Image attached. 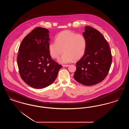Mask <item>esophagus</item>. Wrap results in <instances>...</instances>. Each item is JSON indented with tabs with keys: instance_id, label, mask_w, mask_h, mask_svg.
I'll return each instance as SVG.
<instances>
[{
	"instance_id": "obj_1",
	"label": "esophagus",
	"mask_w": 129,
	"mask_h": 129,
	"mask_svg": "<svg viewBox=\"0 0 129 129\" xmlns=\"http://www.w3.org/2000/svg\"><path fill=\"white\" fill-rule=\"evenodd\" d=\"M62 66H63V67H69V66H70V65H63Z\"/></svg>"
}]
</instances>
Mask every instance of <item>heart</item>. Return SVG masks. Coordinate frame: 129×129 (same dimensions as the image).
<instances>
[{
    "label": "heart",
    "instance_id": "b5f03b06",
    "mask_svg": "<svg viewBox=\"0 0 129 129\" xmlns=\"http://www.w3.org/2000/svg\"><path fill=\"white\" fill-rule=\"evenodd\" d=\"M86 47V40L84 35L76 34L66 30L58 33L55 37V41L49 43L50 54L54 58H59L58 61L66 63L73 59L78 60L84 55Z\"/></svg>",
    "mask_w": 129,
    "mask_h": 129
}]
</instances>
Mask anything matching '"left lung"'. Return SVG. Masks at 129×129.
<instances>
[{"instance_id": "left-lung-1", "label": "left lung", "mask_w": 129, "mask_h": 129, "mask_svg": "<svg viewBox=\"0 0 129 129\" xmlns=\"http://www.w3.org/2000/svg\"><path fill=\"white\" fill-rule=\"evenodd\" d=\"M83 35L86 40V51L76 63L74 78L84 85L92 86L101 82L108 74L111 52L104 36L96 29L86 26Z\"/></svg>"}]
</instances>
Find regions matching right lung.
<instances>
[{
    "instance_id": "right-lung-1",
    "label": "right lung",
    "mask_w": 129,
    "mask_h": 129,
    "mask_svg": "<svg viewBox=\"0 0 129 129\" xmlns=\"http://www.w3.org/2000/svg\"><path fill=\"white\" fill-rule=\"evenodd\" d=\"M49 30L38 27L24 38L17 56L19 72L22 80L35 88H43L55 80L61 65L50 55Z\"/></svg>"
}]
</instances>
